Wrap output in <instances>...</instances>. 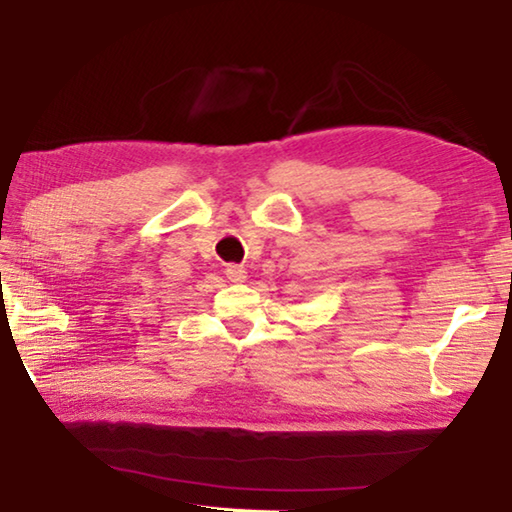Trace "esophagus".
<instances>
[{"mask_svg": "<svg viewBox=\"0 0 512 512\" xmlns=\"http://www.w3.org/2000/svg\"><path fill=\"white\" fill-rule=\"evenodd\" d=\"M226 279L231 283H242L247 279V272L242 270V265H226Z\"/></svg>", "mask_w": 512, "mask_h": 512, "instance_id": "esophagus-1", "label": "esophagus"}]
</instances>
